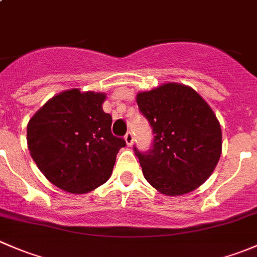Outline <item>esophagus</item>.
Masks as SVG:
<instances>
[{"instance_id": "obj_1", "label": "esophagus", "mask_w": 257, "mask_h": 257, "mask_svg": "<svg viewBox=\"0 0 257 257\" xmlns=\"http://www.w3.org/2000/svg\"><path fill=\"white\" fill-rule=\"evenodd\" d=\"M124 139H125L126 144H128V145H133L134 136H133V133H132L131 131L126 132V134H125V136H124Z\"/></svg>"}]
</instances>
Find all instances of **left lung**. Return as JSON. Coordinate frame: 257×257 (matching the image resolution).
<instances>
[{
  "label": "left lung",
  "instance_id": "obj_1",
  "mask_svg": "<svg viewBox=\"0 0 257 257\" xmlns=\"http://www.w3.org/2000/svg\"><path fill=\"white\" fill-rule=\"evenodd\" d=\"M137 103L154 134L147 152L134 145L148 183L172 196L200 186L221 154V128L208 103L178 83L139 93Z\"/></svg>",
  "mask_w": 257,
  "mask_h": 257
}]
</instances>
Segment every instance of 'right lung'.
Segmentation results:
<instances>
[{"label": "right lung", "instance_id": "1", "mask_svg": "<svg viewBox=\"0 0 257 257\" xmlns=\"http://www.w3.org/2000/svg\"><path fill=\"white\" fill-rule=\"evenodd\" d=\"M103 93L62 92L30 120L31 157L46 178L68 193L94 190L112 175L123 138L113 136L112 115L103 110Z\"/></svg>", "mask_w": 257, "mask_h": 257}]
</instances>
